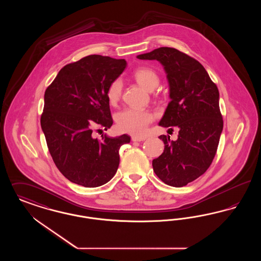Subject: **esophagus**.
Listing matches in <instances>:
<instances>
[{"mask_svg": "<svg viewBox=\"0 0 261 261\" xmlns=\"http://www.w3.org/2000/svg\"><path fill=\"white\" fill-rule=\"evenodd\" d=\"M131 139H132V141H133V142H142V141H145V140H146V138H145V137L133 136Z\"/></svg>", "mask_w": 261, "mask_h": 261, "instance_id": "34e87169", "label": "esophagus"}]
</instances>
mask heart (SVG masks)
Returning a JSON list of instances; mask_svg holds the SVG:
<instances>
[{
  "mask_svg": "<svg viewBox=\"0 0 261 261\" xmlns=\"http://www.w3.org/2000/svg\"><path fill=\"white\" fill-rule=\"evenodd\" d=\"M133 77L137 82L148 91H152L160 83L156 72L147 66L138 67L133 71ZM122 81L119 78L114 79L106 92L107 99L112 106H115L121 98ZM154 119L151 112L139 109H125L115 115V121L118 128L133 135H143Z\"/></svg>",
  "mask_w": 261,
  "mask_h": 261,
  "instance_id": "heart-1",
  "label": "heart"
}]
</instances>
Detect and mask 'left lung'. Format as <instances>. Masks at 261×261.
Segmentation results:
<instances>
[{"mask_svg":"<svg viewBox=\"0 0 261 261\" xmlns=\"http://www.w3.org/2000/svg\"><path fill=\"white\" fill-rule=\"evenodd\" d=\"M137 58L163 65L171 100L160 125L179 128L176 141L160 136L164 149L152 161L153 171L169 186H186L208 169L217 150L223 129L218 88L201 63L174 48L162 47Z\"/></svg>","mask_w":261,"mask_h":261,"instance_id":"1","label":"left lung"}]
</instances>
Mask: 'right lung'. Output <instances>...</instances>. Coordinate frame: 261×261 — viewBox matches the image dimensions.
<instances>
[{
	"instance_id": "right-lung-1",
	"label": "right lung",
	"mask_w": 261,
	"mask_h": 261,
	"mask_svg": "<svg viewBox=\"0 0 261 261\" xmlns=\"http://www.w3.org/2000/svg\"><path fill=\"white\" fill-rule=\"evenodd\" d=\"M126 64L125 60L91 55L63 66L46 89L41 127L56 166L72 183L101 186L117 171L119 149L130 137L98 140L92 133L94 127H112L106 92Z\"/></svg>"
}]
</instances>
